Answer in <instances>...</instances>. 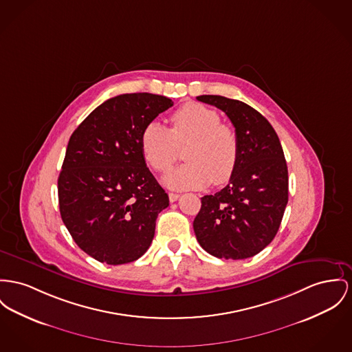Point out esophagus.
<instances>
[{
	"instance_id": "34e87169",
	"label": "esophagus",
	"mask_w": 352,
	"mask_h": 352,
	"mask_svg": "<svg viewBox=\"0 0 352 352\" xmlns=\"http://www.w3.org/2000/svg\"><path fill=\"white\" fill-rule=\"evenodd\" d=\"M179 197H180V195H179V193H173V192H170V193H169V201H170V203H175Z\"/></svg>"
}]
</instances>
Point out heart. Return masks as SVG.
Masks as SVG:
<instances>
[{
	"mask_svg": "<svg viewBox=\"0 0 352 352\" xmlns=\"http://www.w3.org/2000/svg\"><path fill=\"white\" fill-rule=\"evenodd\" d=\"M211 108L188 102L175 111L170 128L149 122L141 133L142 155L157 172H168L179 157V148L187 145L188 163L169 173L165 184L176 189H197L207 184L221 186L230 182L239 162L240 145L234 128L220 122Z\"/></svg>",
	"mask_w": 352,
	"mask_h": 352,
	"instance_id": "1",
	"label": "heart"
}]
</instances>
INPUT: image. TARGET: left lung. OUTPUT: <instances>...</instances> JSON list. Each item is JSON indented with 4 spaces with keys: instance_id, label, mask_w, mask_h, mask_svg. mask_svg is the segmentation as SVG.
<instances>
[{
    "instance_id": "left-lung-1",
    "label": "left lung",
    "mask_w": 352,
    "mask_h": 352,
    "mask_svg": "<svg viewBox=\"0 0 352 352\" xmlns=\"http://www.w3.org/2000/svg\"><path fill=\"white\" fill-rule=\"evenodd\" d=\"M221 109L239 139V162L227 187L201 197L193 220L199 244L219 258H251L278 234L288 203V169L280 140L256 109L243 101L203 94Z\"/></svg>"
}]
</instances>
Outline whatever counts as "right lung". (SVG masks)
Returning a JSON list of instances; mask_svg holds the SVG:
<instances>
[{"instance_id":"1","label":"right lung","mask_w":352,"mask_h":352,"mask_svg":"<svg viewBox=\"0 0 352 352\" xmlns=\"http://www.w3.org/2000/svg\"><path fill=\"white\" fill-rule=\"evenodd\" d=\"M173 105L165 96L125 94L98 105L72 133L58 176L61 219L76 244L118 265L149 248L169 197L145 164L144 128Z\"/></svg>"}]
</instances>
